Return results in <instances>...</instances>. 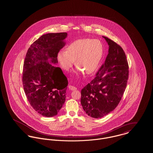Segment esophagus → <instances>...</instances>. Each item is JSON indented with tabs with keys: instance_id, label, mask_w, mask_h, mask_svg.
Returning a JSON list of instances; mask_svg holds the SVG:
<instances>
[{
	"instance_id": "34e87169",
	"label": "esophagus",
	"mask_w": 153,
	"mask_h": 153,
	"mask_svg": "<svg viewBox=\"0 0 153 153\" xmlns=\"http://www.w3.org/2000/svg\"><path fill=\"white\" fill-rule=\"evenodd\" d=\"M68 88L70 90H71V91H75V90L77 89V88H76L75 87H74V86H72V85H71L68 86Z\"/></svg>"
}]
</instances>
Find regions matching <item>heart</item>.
<instances>
[{
	"label": "heart",
	"mask_w": 153,
	"mask_h": 153,
	"mask_svg": "<svg viewBox=\"0 0 153 153\" xmlns=\"http://www.w3.org/2000/svg\"><path fill=\"white\" fill-rule=\"evenodd\" d=\"M104 54V47L98 39H80L74 41L66 50L58 52L57 59L61 67L69 71L76 60L77 71L87 74L94 73L99 65Z\"/></svg>",
	"instance_id": "b5f03b06"
}]
</instances>
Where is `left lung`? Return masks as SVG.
I'll return each mask as SVG.
<instances>
[{
	"mask_svg": "<svg viewBox=\"0 0 153 153\" xmlns=\"http://www.w3.org/2000/svg\"><path fill=\"white\" fill-rule=\"evenodd\" d=\"M109 46L104 64L81 91V103L88 116L101 118L117 107L127 86L128 65L121 46L102 36Z\"/></svg>",
	"mask_w": 153,
	"mask_h": 153,
	"instance_id": "1",
	"label": "left lung"
}]
</instances>
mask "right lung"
<instances>
[{"label":"right lung","mask_w":153,"mask_h":153,"mask_svg":"<svg viewBox=\"0 0 153 153\" xmlns=\"http://www.w3.org/2000/svg\"><path fill=\"white\" fill-rule=\"evenodd\" d=\"M66 33H48L31 44L25 59L22 82L31 106L40 115H57L65 102L68 82L58 63L57 54L65 45ZM52 63L51 64V63Z\"/></svg>","instance_id":"1"}]
</instances>
